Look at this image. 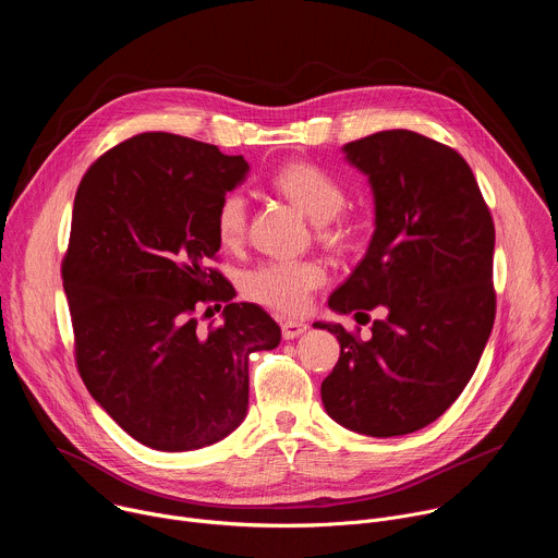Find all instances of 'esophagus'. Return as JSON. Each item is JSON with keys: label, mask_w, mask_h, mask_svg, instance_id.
Wrapping results in <instances>:
<instances>
[{"label": "esophagus", "mask_w": 558, "mask_h": 558, "mask_svg": "<svg viewBox=\"0 0 558 558\" xmlns=\"http://www.w3.org/2000/svg\"><path fill=\"white\" fill-rule=\"evenodd\" d=\"M280 329H282V338L284 340H293L298 336H302L306 331V325L304 323H295V320H287V323H280Z\"/></svg>", "instance_id": "obj_1"}]
</instances>
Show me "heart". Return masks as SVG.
Instances as JSON below:
<instances>
[{
  "mask_svg": "<svg viewBox=\"0 0 558 558\" xmlns=\"http://www.w3.org/2000/svg\"><path fill=\"white\" fill-rule=\"evenodd\" d=\"M271 185L304 216L320 225L327 241L340 243L353 233L349 218L342 214L347 192L329 172L308 161H289L280 166ZM250 227V207L243 194H227L216 211V233L222 247L235 250L245 243ZM327 282L320 263H265L250 271L243 291L258 304L280 313H302L313 293Z\"/></svg>",
  "mask_w": 558,
  "mask_h": 558,
  "instance_id": "obj_1",
  "label": "heart"
}]
</instances>
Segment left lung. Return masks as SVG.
Instances as JSON below:
<instances>
[{"instance_id":"left-lung-1","label":"left lung","mask_w":558,"mask_h":558,"mask_svg":"<svg viewBox=\"0 0 558 558\" xmlns=\"http://www.w3.org/2000/svg\"><path fill=\"white\" fill-rule=\"evenodd\" d=\"M344 154L368 177L375 231L329 306L384 317L366 342L342 325H313L340 342L323 404L349 430L400 437L441 417L480 364L497 311L495 222L470 166L444 143L384 130Z\"/></svg>"}]
</instances>
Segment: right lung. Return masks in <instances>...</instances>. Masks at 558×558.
Segmentation results:
<instances>
[{
	"instance_id": "add662e5",
	"label": "right lung",
	"mask_w": 558,
	"mask_h": 558,
	"mask_svg": "<svg viewBox=\"0 0 558 558\" xmlns=\"http://www.w3.org/2000/svg\"><path fill=\"white\" fill-rule=\"evenodd\" d=\"M250 172L243 156L168 132L108 149L78 183L61 263L78 375L136 441L183 452L241 426L250 355L280 344L252 302H231L214 267L216 211ZM203 301H227L223 323L198 330Z\"/></svg>"
}]
</instances>
